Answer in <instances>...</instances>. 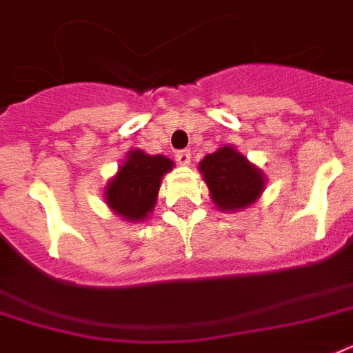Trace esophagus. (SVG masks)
Returning a JSON list of instances; mask_svg holds the SVG:
<instances>
[{"label": "esophagus", "instance_id": "1", "mask_svg": "<svg viewBox=\"0 0 353 353\" xmlns=\"http://www.w3.org/2000/svg\"><path fill=\"white\" fill-rule=\"evenodd\" d=\"M190 159H192L190 150H177L176 152V161L179 163V165H190Z\"/></svg>", "mask_w": 353, "mask_h": 353}]
</instances>
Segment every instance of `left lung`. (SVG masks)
Instances as JSON below:
<instances>
[{
  "label": "left lung",
  "instance_id": "left-lung-1",
  "mask_svg": "<svg viewBox=\"0 0 353 353\" xmlns=\"http://www.w3.org/2000/svg\"><path fill=\"white\" fill-rule=\"evenodd\" d=\"M212 199L221 210H239L256 201L265 188L263 174L232 147H223L199 163Z\"/></svg>",
  "mask_w": 353,
  "mask_h": 353
}]
</instances>
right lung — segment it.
Instances as JSON below:
<instances>
[{
    "instance_id": "1",
    "label": "right lung",
    "mask_w": 353,
    "mask_h": 353,
    "mask_svg": "<svg viewBox=\"0 0 353 353\" xmlns=\"http://www.w3.org/2000/svg\"><path fill=\"white\" fill-rule=\"evenodd\" d=\"M174 163L165 156H148L132 150L116 177L108 183L105 197L114 212L128 221L147 217L156 205L163 174L172 170Z\"/></svg>"
}]
</instances>
